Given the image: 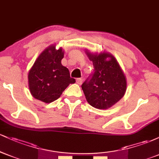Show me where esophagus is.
<instances>
[{
	"instance_id": "1",
	"label": "esophagus",
	"mask_w": 159,
	"mask_h": 159,
	"mask_svg": "<svg viewBox=\"0 0 159 159\" xmlns=\"http://www.w3.org/2000/svg\"><path fill=\"white\" fill-rule=\"evenodd\" d=\"M82 82H83V79H82V78H77V79H76V83H77L78 84H81Z\"/></svg>"
}]
</instances>
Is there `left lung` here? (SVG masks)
I'll return each instance as SVG.
<instances>
[{
    "label": "left lung",
    "instance_id": "left-lung-1",
    "mask_svg": "<svg viewBox=\"0 0 159 159\" xmlns=\"http://www.w3.org/2000/svg\"><path fill=\"white\" fill-rule=\"evenodd\" d=\"M94 66V73L84 82L81 88L86 99L97 109H108L125 93L127 81L123 69L111 53L85 51Z\"/></svg>",
    "mask_w": 159,
    "mask_h": 159
}]
</instances>
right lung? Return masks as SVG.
Wrapping results in <instances>:
<instances>
[{"mask_svg": "<svg viewBox=\"0 0 159 159\" xmlns=\"http://www.w3.org/2000/svg\"><path fill=\"white\" fill-rule=\"evenodd\" d=\"M63 48L52 45L36 58L28 72V87L34 98L45 103L55 101L70 84L75 82L69 69L61 63Z\"/></svg>", "mask_w": 159, "mask_h": 159, "instance_id": "right-lung-1", "label": "right lung"}]
</instances>
